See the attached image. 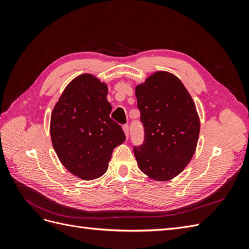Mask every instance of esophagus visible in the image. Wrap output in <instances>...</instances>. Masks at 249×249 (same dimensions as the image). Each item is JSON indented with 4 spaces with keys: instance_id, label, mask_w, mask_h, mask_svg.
<instances>
[{
    "instance_id": "34e87169",
    "label": "esophagus",
    "mask_w": 249,
    "mask_h": 249,
    "mask_svg": "<svg viewBox=\"0 0 249 249\" xmlns=\"http://www.w3.org/2000/svg\"><path fill=\"white\" fill-rule=\"evenodd\" d=\"M123 130H124V135H125V137H126V139H127V138H129V134H130V129H129V125H127V124L124 125Z\"/></svg>"
}]
</instances>
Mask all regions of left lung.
<instances>
[{
	"label": "left lung",
	"instance_id": "left-lung-1",
	"mask_svg": "<svg viewBox=\"0 0 249 249\" xmlns=\"http://www.w3.org/2000/svg\"><path fill=\"white\" fill-rule=\"evenodd\" d=\"M144 142L134 147L139 169L166 182L178 176L196 149L200 123L190 93L175 74L156 71L135 87Z\"/></svg>",
	"mask_w": 249,
	"mask_h": 249
}]
</instances>
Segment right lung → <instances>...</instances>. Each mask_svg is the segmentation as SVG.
Returning <instances> with one entry per match:
<instances>
[{"mask_svg":"<svg viewBox=\"0 0 249 249\" xmlns=\"http://www.w3.org/2000/svg\"><path fill=\"white\" fill-rule=\"evenodd\" d=\"M108 85L83 73L65 87L51 115L53 146L73 176L91 180L108 169L113 149L125 140L122 126L110 118Z\"/></svg>","mask_w":249,"mask_h":249,"instance_id":"right-lung-1","label":"right lung"}]
</instances>
